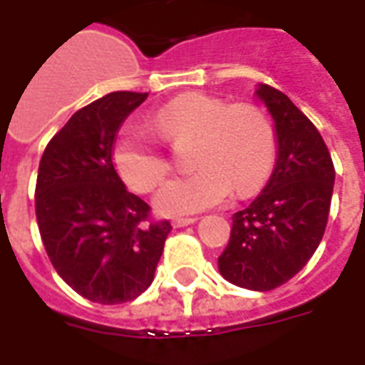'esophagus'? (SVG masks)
<instances>
[{
    "instance_id": "obj_1",
    "label": "esophagus",
    "mask_w": 365,
    "mask_h": 365,
    "mask_svg": "<svg viewBox=\"0 0 365 365\" xmlns=\"http://www.w3.org/2000/svg\"><path fill=\"white\" fill-rule=\"evenodd\" d=\"M197 221V217H175L174 221H172V225L174 227H187V225H193V222Z\"/></svg>"
}]
</instances>
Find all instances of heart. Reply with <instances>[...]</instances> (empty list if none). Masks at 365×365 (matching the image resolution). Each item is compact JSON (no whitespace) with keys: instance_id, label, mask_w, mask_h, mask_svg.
I'll use <instances>...</instances> for the list:
<instances>
[{"instance_id":"1","label":"heart","mask_w":365,"mask_h":365,"mask_svg":"<svg viewBox=\"0 0 365 365\" xmlns=\"http://www.w3.org/2000/svg\"><path fill=\"white\" fill-rule=\"evenodd\" d=\"M152 128L166 143H193L191 166L195 174L174 180L156 195L162 213L201 211L222 203L232 190L250 197L266 185L274 172L277 136L260 107L230 105L205 93H185L154 113ZM115 172L136 193H150L172 172L166 154L136 130L120 133L111 146Z\"/></svg>"}]
</instances>
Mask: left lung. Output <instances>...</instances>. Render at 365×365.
Instances as JSON below:
<instances>
[{"label":"left lung","mask_w":365,"mask_h":365,"mask_svg":"<svg viewBox=\"0 0 365 365\" xmlns=\"http://www.w3.org/2000/svg\"><path fill=\"white\" fill-rule=\"evenodd\" d=\"M256 93L275 120L277 162L264 191L232 217L219 269L238 287L269 291L301 272L321 245L334 164L321 133L289 97L268 83Z\"/></svg>","instance_id":"obj_1"}]
</instances>
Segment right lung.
I'll return each mask as SVG.
<instances>
[{"label":"right lung","mask_w":365,"mask_h":365,"mask_svg":"<svg viewBox=\"0 0 365 365\" xmlns=\"http://www.w3.org/2000/svg\"><path fill=\"white\" fill-rule=\"evenodd\" d=\"M148 93L113 91L76 111L46 144L35 213L44 250L64 282L101 305L148 289L172 225L152 219L111 162L115 135Z\"/></svg>","instance_id":"1"}]
</instances>
